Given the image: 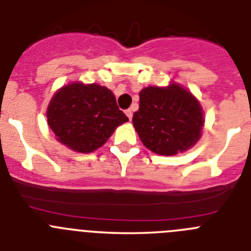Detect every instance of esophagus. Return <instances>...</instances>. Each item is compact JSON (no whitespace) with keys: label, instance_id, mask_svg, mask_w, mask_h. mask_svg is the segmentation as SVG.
Masks as SVG:
<instances>
[{"label":"esophagus","instance_id":"obj_1","mask_svg":"<svg viewBox=\"0 0 251 251\" xmlns=\"http://www.w3.org/2000/svg\"><path fill=\"white\" fill-rule=\"evenodd\" d=\"M125 114H126V116H127L128 119H130V120H131V119H132V110L127 109V110H126V111H125Z\"/></svg>","mask_w":251,"mask_h":251}]
</instances>
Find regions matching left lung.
Instances as JSON below:
<instances>
[{"label":"left lung","mask_w":251,"mask_h":251,"mask_svg":"<svg viewBox=\"0 0 251 251\" xmlns=\"http://www.w3.org/2000/svg\"><path fill=\"white\" fill-rule=\"evenodd\" d=\"M132 124L142 144L159 155H176L200 139L204 126L201 106L189 91L173 83L146 87Z\"/></svg>","instance_id":"8db88e82"}]
</instances>
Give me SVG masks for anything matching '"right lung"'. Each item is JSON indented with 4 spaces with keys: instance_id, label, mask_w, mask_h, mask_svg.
Listing matches in <instances>:
<instances>
[{
    "instance_id": "obj_1",
    "label": "right lung",
    "mask_w": 251,
    "mask_h": 251,
    "mask_svg": "<svg viewBox=\"0 0 251 251\" xmlns=\"http://www.w3.org/2000/svg\"><path fill=\"white\" fill-rule=\"evenodd\" d=\"M127 120L114 94L96 83L64 86L47 109V123L58 141L78 152L102 146L115 128Z\"/></svg>"
}]
</instances>
